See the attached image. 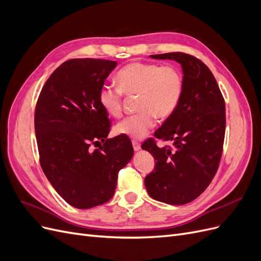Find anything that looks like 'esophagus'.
<instances>
[{
  "mask_svg": "<svg viewBox=\"0 0 261 261\" xmlns=\"http://www.w3.org/2000/svg\"><path fill=\"white\" fill-rule=\"evenodd\" d=\"M133 148H134V150H135V151H138V150H140V144L138 143L137 140H133Z\"/></svg>",
  "mask_w": 261,
  "mask_h": 261,
  "instance_id": "34e87169",
  "label": "esophagus"
}]
</instances>
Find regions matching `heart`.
<instances>
[{
	"label": "heart",
	"mask_w": 261,
	"mask_h": 261,
	"mask_svg": "<svg viewBox=\"0 0 261 261\" xmlns=\"http://www.w3.org/2000/svg\"><path fill=\"white\" fill-rule=\"evenodd\" d=\"M117 88L102 86L99 103L111 117L123 112V95L138 96L136 109L139 113L124 118L115 126L118 135L134 139L144 138L155 125V117L165 120L175 112L181 100L184 80L178 67L160 66L153 63L134 62L118 70Z\"/></svg>",
	"instance_id": "1"
}]
</instances>
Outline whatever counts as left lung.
I'll use <instances>...</instances> for the list:
<instances>
[{"label":"left lung","mask_w":261,"mask_h":261,"mask_svg":"<svg viewBox=\"0 0 261 261\" xmlns=\"http://www.w3.org/2000/svg\"><path fill=\"white\" fill-rule=\"evenodd\" d=\"M150 58L179 63L184 90L175 112L154 133L156 139L172 141V147H158L153 138L141 145L155 159L145 186L158 201L185 204L204 192L219 168L225 134L224 99L211 70L193 55L173 52Z\"/></svg>","instance_id":"8db88e82"}]
</instances>
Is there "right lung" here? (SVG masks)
<instances>
[{"label": "right lung", "instance_id": "1", "mask_svg": "<svg viewBox=\"0 0 261 261\" xmlns=\"http://www.w3.org/2000/svg\"><path fill=\"white\" fill-rule=\"evenodd\" d=\"M116 61L72 59L54 70L38 98L35 130L46 178L70 206L89 209L112 198L118 171L134 154L125 136L108 138L99 90ZM104 146L91 150L99 141Z\"/></svg>", "mask_w": 261, "mask_h": 261}]
</instances>
